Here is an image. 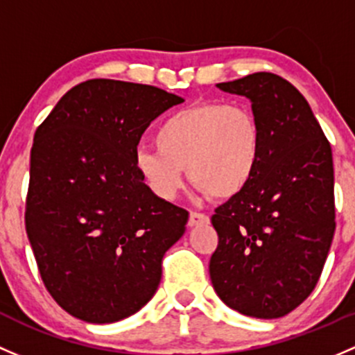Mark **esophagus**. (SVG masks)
<instances>
[{
    "label": "esophagus",
    "mask_w": 355,
    "mask_h": 355,
    "mask_svg": "<svg viewBox=\"0 0 355 355\" xmlns=\"http://www.w3.org/2000/svg\"><path fill=\"white\" fill-rule=\"evenodd\" d=\"M208 222H210V218H208L205 214H198V211H191V214H189V220H188L189 227H198V225L208 224Z\"/></svg>",
    "instance_id": "1"
}]
</instances>
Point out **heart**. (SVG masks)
<instances>
[{
    "instance_id": "1",
    "label": "heart",
    "mask_w": 355,
    "mask_h": 355,
    "mask_svg": "<svg viewBox=\"0 0 355 355\" xmlns=\"http://www.w3.org/2000/svg\"><path fill=\"white\" fill-rule=\"evenodd\" d=\"M153 141L157 150L135 152L133 169L157 198H176L188 169L203 196L231 200L257 173L263 135L250 109L202 102L167 116Z\"/></svg>"
}]
</instances>
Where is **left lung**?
<instances>
[{
    "label": "left lung",
    "mask_w": 355,
    "mask_h": 355,
    "mask_svg": "<svg viewBox=\"0 0 355 355\" xmlns=\"http://www.w3.org/2000/svg\"><path fill=\"white\" fill-rule=\"evenodd\" d=\"M217 89L250 98L263 144L248 188L211 217V286L234 311L273 320L311 294L327 261L335 232L331 147L308 101L282 76L253 73Z\"/></svg>",
    "instance_id": "left-lung-1"
}]
</instances>
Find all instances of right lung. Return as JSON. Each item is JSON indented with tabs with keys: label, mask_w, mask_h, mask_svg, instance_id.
Listing matches in <instances>:
<instances>
[{
	"label": "right lung",
	"mask_w": 355,
	"mask_h": 355,
	"mask_svg": "<svg viewBox=\"0 0 355 355\" xmlns=\"http://www.w3.org/2000/svg\"><path fill=\"white\" fill-rule=\"evenodd\" d=\"M184 98L96 78L60 98L34 135L25 227L54 301L87 323L124 320L153 297L188 211L133 169L144 131Z\"/></svg>",
	"instance_id": "obj_1"
}]
</instances>
